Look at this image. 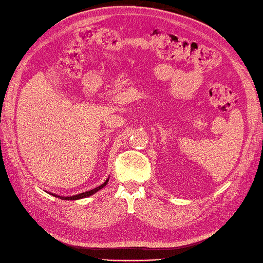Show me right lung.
<instances>
[{
  "label": "right lung",
  "instance_id": "add662e5",
  "mask_svg": "<svg viewBox=\"0 0 263 263\" xmlns=\"http://www.w3.org/2000/svg\"><path fill=\"white\" fill-rule=\"evenodd\" d=\"M107 182H108V179L103 183V185H100L99 187L93 188V190H91L89 192H84V193H81V194L73 195V196H68V197H66V196H58V195H55V196H58V197H60V199H62V200H78V199H83V197H87V196H90L92 194H95V193H97L99 190H101V188L105 187L106 183H107Z\"/></svg>",
  "mask_w": 263,
  "mask_h": 263
}]
</instances>
